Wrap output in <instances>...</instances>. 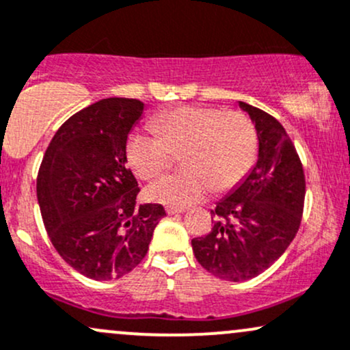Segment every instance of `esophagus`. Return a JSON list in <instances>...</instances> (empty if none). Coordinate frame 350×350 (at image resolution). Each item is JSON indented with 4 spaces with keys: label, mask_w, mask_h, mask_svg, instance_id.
Here are the masks:
<instances>
[{
    "label": "esophagus",
    "mask_w": 350,
    "mask_h": 350,
    "mask_svg": "<svg viewBox=\"0 0 350 350\" xmlns=\"http://www.w3.org/2000/svg\"><path fill=\"white\" fill-rule=\"evenodd\" d=\"M166 213L169 216H174V214H181L184 213V207H176V206H167Z\"/></svg>",
    "instance_id": "1"
}]
</instances>
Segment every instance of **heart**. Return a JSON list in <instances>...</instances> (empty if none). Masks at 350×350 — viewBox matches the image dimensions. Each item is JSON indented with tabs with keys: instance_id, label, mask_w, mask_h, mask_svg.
Returning <instances> with one entry per match:
<instances>
[{
	"instance_id": "heart-1",
	"label": "heart",
	"mask_w": 350,
	"mask_h": 350,
	"mask_svg": "<svg viewBox=\"0 0 350 350\" xmlns=\"http://www.w3.org/2000/svg\"><path fill=\"white\" fill-rule=\"evenodd\" d=\"M154 134L136 131L126 144L133 171L144 181L159 178L181 152L183 171L161 179L146 194L167 206L184 207L211 191L228 193L249 174L257 157V133L241 111L179 106L151 121Z\"/></svg>"
}]
</instances>
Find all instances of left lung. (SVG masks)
<instances>
[{"label":"left lung","instance_id":"1","mask_svg":"<svg viewBox=\"0 0 350 350\" xmlns=\"http://www.w3.org/2000/svg\"><path fill=\"white\" fill-rule=\"evenodd\" d=\"M256 124L259 156L247 178L211 211V232L194 237L198 262L224 281H249L293 243L302 221L306 176L284 126L266 111L239 103Z\"/></svg>","mask_w":350,"mask_h":350}]
</instances>
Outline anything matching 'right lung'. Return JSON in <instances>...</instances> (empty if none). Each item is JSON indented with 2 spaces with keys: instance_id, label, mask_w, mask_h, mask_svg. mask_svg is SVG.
Instances as JSON below:
<instances>
[{
  "instance_id": "1",
  "label": "right lung",
  "mask_w": 350,
  "mask_h": 350,
  "mask_svg": "<svg viewBox=\"0 0 350 350\" xmlns=\"http://www.w3.org/2000/svg\"><path fill=\"white\" fill-rule=\"evenodd\" d=\"M139 99L107 98L57 129L36 179L44 228L57 254L94 281L129 274L148 254L166 211L136 204L126 141L143 114Z\"/></svg>"
}]
</instances>
